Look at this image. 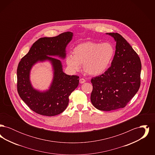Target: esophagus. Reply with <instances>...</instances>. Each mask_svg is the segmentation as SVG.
<instances>
[{
  "instance_id": "esophagus-1",
  "label": "esophagus",
  "mask_w": 155,
  "mask_h": 155,
  "mask_svg": "<svg viewBox=\"0 0 155 155\" xmlns=\"http://www.w3.org/2000/svg\"><path fill=\"white\" fill-rule=\"evenodd\" d=\"M85 81H85V80L84 79V78H80V84H83V83H84Z\"/></svg>"
}]
</instances>
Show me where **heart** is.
I'll list each match as a JSON object with an SVG mask.
<instances>
[{
    "mask_svg": "<svg viewBox=\"0 0 155 155\" xmlns=\"http://www.w3.org/2000/svg\"><path fill=\"white\" fill-rule=\"evenodd\" d=\"M114 54V48L110 43L86 42L77 45L73 55L67 56L66 62L72 71H78L81 64H84V70L87 74L99 75L108 68Z\"/></svg>",
    "mask_w": 155,
    "mask_h": 155,
    "instance_id": "obj_1",
    "label": "heart"
}]
</instances>
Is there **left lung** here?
Wrapping results in <instances>:
<instances>
[{
	"label": "left lung",
	"instance_id": "left-lung-1",
	"mask_svg": "<svg viewBox=\"0 0 155 155\" xmlns=\"http://www.w3.org/2000/svg\"><path fill=\"white\" fill-rule=\"evenodd\" d=\"M116 42L111 66L91 79V101L97 109L111 111L124 107L138 91L141 62L138 54L118 33H106Z\"/></svg>",
	"mask_w": 155,
	"mask_h": 155
}]
</instances>
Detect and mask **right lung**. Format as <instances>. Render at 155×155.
Listing matches in <instances>:
<instances>
[{"label": "right lung", "instance_id": "add662e5", "mask_svg": "<svg viewBox=\"0 0 155 155\" xmlns=\"http://www.w3.org/2000/svg\"><path fill=\"white\" fill-rule=\"evenodd\" d=\"M73 36L72 32H66L56 37L39 38L18 63L17 70L18 95L32 110L39 114L54 116L64 111L68 104V97L78 85L79 77L65 74L61 61L52 57L65 59L67 45ZM46 60L52 64L54 77L49 89L42 92L33 88L30 71L38 61Z\"/></svg>", "mask_w": 155, "mask_h": 155}]
</instances>
